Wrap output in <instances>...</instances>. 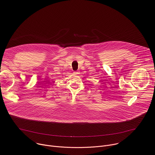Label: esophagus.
I'll list each match as a JSON object with an SVG mask.
<instances>
[{
	"mask_svg": "<svg viewBox=\"0 0 155 155\" xmlns=\"http://www.w3.org/2000/svg\"><path fill=\"white\" fill-rule=\"evenodd\" d=\"M74 74L75 75H77L79 74V72H78V71H75V72H74Z\"/></svg>",
	"mask_w": 155,
	"mask_h": 155,
	"instance_id": "1",
	"label": "esophagus"
}]
</instances>
